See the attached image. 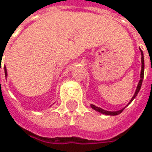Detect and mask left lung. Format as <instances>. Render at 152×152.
Segmentation results:
<instances>
[{
    "mask_svg": "<svg viewBox=\"0 0 152 152\" xmlns=\"http://www.w3.org/2000/svg\"><path fill=\"white\" fill-rule=\"evenodd\" d=\"M140 50V52H141V72H140V80H139V82H138V86H137V88H136V90H135V93L133 94V96L132 97V99H131V101L129 102V103L126 105V106H128L130 103L132 102V101H133V99L137 96V94H138V92H139V90H140V88H141V85H142V83H143V79H144V71H145V60H144V53H143V51H142V50ZM90 107L95 110V111L99 112V113H102V114H105V115H112V116H115V115H118V114H120L122 113V111L126 107H125L124 108H122L121 110H118V111H107V110H104L102 108H101V107H96V106H94L93 104H91L90 105Z\"/></svg>",
    "mask_w": 152,
    "mask_h": 152,
    "instance_id": "left-lung-1",
    "label": "left lung"
}]
</instances>
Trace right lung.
I'll list each match as a JSON object with an SVG mask.
<instances>
[{
  "mask_svg": "<svg viewBox=\"0 0 152 152\" xmlns=\"http://www.w3.org/2000/svg\"><path fill=\"white\" fill-rule=\"evenodd\" d=\"M4 70H5V75H6V76H7V68H6V66L4 67Z\"/></svg>",
  "mask_w": 152,
  "mask_h": 152,
  "instance_id": "add662e5",
  "label": "right lung"
}]
</instances>
